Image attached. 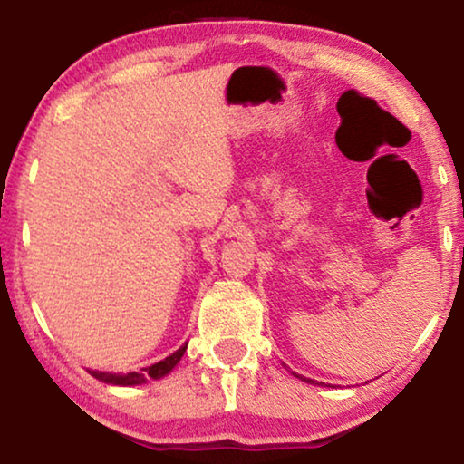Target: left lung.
<instances>
[{"label": "left lung", "mask_w": 464, "mask_h": 464, "mask_svg": "<svg viewBox=\"0 0 464 464\" xmlns=\"http://www.w3.org/2000/svg\"><path fill=\"white\" fill-rule=\"evenodd\" d=\"M310 382H312V380H310Z\"/></svg>", "instance_id": "1"}]
</instances>
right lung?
<instances>
[{"label": "right lung", "mask_w": 464, "mask_h": 464, "mask_svg": "<svg viewBox=\"0 0 464 464\" xmlns=\"http://www.w3.org/2000/svg\"><path fill=\"white\" fill-rule=\"evenodd\" d=\"M184 352H187V343L180 345L174 354H169L168 358H163V361L154 362L150 367H144L141 372H131V373H108V372H89L92 378L106 382V384H114V386H135V384H144L146 380H159L163 378V375H168L171 369L178 365V361H180Z\"/></svg>", "instance_id": "obj_1"}]
</instances>
